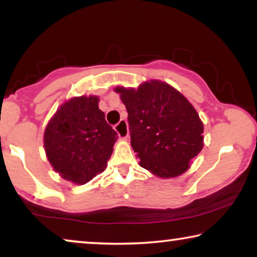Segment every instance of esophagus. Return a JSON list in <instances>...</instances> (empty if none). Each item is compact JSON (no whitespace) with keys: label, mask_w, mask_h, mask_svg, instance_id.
Here are the masks:
<instances>
[{"label":"esophagus","mask_w":257,"mask_h":257,"mask_svg":"<svg viewBox=\"0 0 257 257\" xmlns=\"http://www.w3.org/2000/svg\"><path fill=\"white\" fill-rule=\"evenodd\" d=\"M114 130L120 139H126L128 137V127H127V122H126V120L119 121L118 124L114 126Z\"/></svg>","instance_id":"1"}]
</instances>
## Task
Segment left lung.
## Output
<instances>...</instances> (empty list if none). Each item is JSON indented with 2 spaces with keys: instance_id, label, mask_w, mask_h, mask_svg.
<instances>
[{
  "instance_id": "1",
  "label": "left lung",
  "mask_w": 257,
  "mask_h": 257,
  "mask_svg": "<svg viewBox=\"0 0 257 257\" xmlns=\"http://www.w3.org/2000/svg\"><path fill=\"white\" fill-rule=\"evenodd\" d=\"M114 91L127 110L131 146L140 166L163 179L185 173L203 147V124L187 98L158 79Z\"/></svg>"
}]
</instances>
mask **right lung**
Wrapping results in <instances>:
<instances>
[{
    "mask_svg": "<svg viewBox=\"0 0 257 257\" xmlns=\"http://www.w3.org/2000/svg\"><path fill=\"white\" fill-rule=\"evenodd\" d=\"M98 101L97 96L66 100L44 131L49 163L63 179L76 185L86 184L106 168L118 139Z\"/></svg>",
    "mask_w": 257,
    "mask_h": 257,
    "instance_id": "1",
    "label": "right lung"
}]
</instances>
